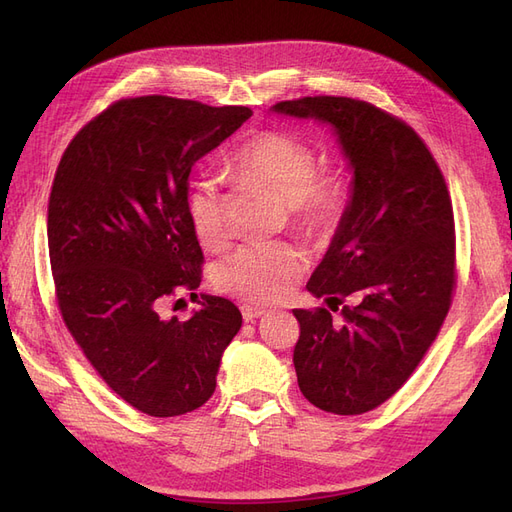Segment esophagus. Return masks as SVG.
<instances>
[{
    "instance_id": "34e87169",
    "label": "esophagus",
    "mask_w": 512,
    "mask_h": 512,
    "mask_svg": "<svg viewBox=\"0 0 512 512\" xmlns=\"http://www.w3.org/2000/svg\"><path fill=\"white\" fill-rule=\"evenodd\" d=\"M267 309L265 307H258V305H250V303H243L241 305V316L245 322H252L256 318H260L262 314H265Z\"/></svg>"
}]
</instances>
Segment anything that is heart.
I'll use <instances>...</instances> for the list:
<instances>
[{
    "label": "heart",
    "instance_id": "obj_1",
    "mask_svg": "<svg viewBox=\"0 0 512 512\" xmlns=\"http://www.w3.org/2000/svg\"><path fill=\"white\" fill-rule=\"evenodd\" d=\"M232 168L241 179L265 185L280 196L292 230L303 237H327L344 218L348 200L344 175L339 170H316V149L297 134L284 130L252 134L232 156ZM188 213L200 243L224 245L228 237L226 200L218 181L203 177L194 183ZM305 269L307 258L297 245L245 243L215 265L213 282L237 297L271 303L284 299Z\"/></svg>",
    "mask_w": 512,
    "mask_h": 512
}]
</instances>
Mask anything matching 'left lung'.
I'll return each instance as SVG.
<instances>
[{
    "instance_id": "1",
    "label": "left lung",
    "mask_w": 512,
    "mask_h": 512,
    "mask_svg": "<svg viewBox=\"0 0 512 512\" xmlns=\"http://www.w3.org/2000/svg\"><path fill=\"white\" fill-rule=\"evenodd\" d=\"M273 111L335 128L354 170L344 218L307 290L343 305L292 309V363L309 404L363 414L391 399L438 337L457 284L455 218L442 170L406 121L344 96L284 100Z\"/></svg>"
}]
</instances>
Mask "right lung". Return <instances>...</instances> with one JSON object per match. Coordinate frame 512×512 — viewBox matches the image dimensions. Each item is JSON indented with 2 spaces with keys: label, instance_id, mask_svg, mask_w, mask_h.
I'll list each match as a JSON object with an SVG mask.
<instances>
[{
  "label": "right lung",
  "instance_id": "1",
  "mask_svg": "<svg viewBox=\"0 0 512 512\" xmlns=\"http://www.w3.org/2000/svg\"><path fill=\"white\" fill-rule=\"evenodd\" d=\"M250 117L247 106L123 98L79 130L57 166L46 235L61 318L100 378L149 416L203 406L241 329L224 297H203L185 322L160 307L196 297L203 280L192 166Z\"/></svg>",
  "mask_w": 512,
  "mask_h": 512
}]
</instances>
